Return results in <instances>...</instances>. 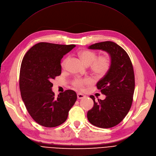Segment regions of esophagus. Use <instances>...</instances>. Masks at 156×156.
<instances>
[{
    "label": "esophagus",
    "instance_id": "obj_1",
    "mask_svg": "<svg viewBox=\"0 0 156 156\" xmlns=\"http://www.w3.org/2000/svg\"><path fill=\"white\" fill-rule=\"evenodd\" d=\"M85 95H84L82 93H77V98L78 99H83L84 98H85Z\"/></svg>",
    "mask_w": 156,
    "mask_h": 156
}]
</instances>
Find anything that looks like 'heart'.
<instances>
[{
  "mask_svg": "<svg viewBox=\"0 0 156 156\" xmlns=\"http://www.w3.org/2000/svg\"><path fill=\"white\" fill-rule=\"evenodd\" d=\"M80 56L86 65H91L93 72L98 77H103L109 71L111 66V59L108 55L98 56L94 51L85 50L80 53ZM69 60V57L65 58L61 65L62 68H65ZM93 83L91 77H76L72 81V85L80 90H84L85 86Z\"/></svg>",
  "mask_w": 156,
  "mask_h": 156,
  "instance_id": "obj_1",
  "label": "heart"
}]
</instances>
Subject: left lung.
Returning <instances> with one entry per match:
<instances>
[{
	"instance_id": "obj_1",
	"label": "left lung",
	"mask_w": 156,
	"mask_h": 156,
	"mask_svg": "<svg viewBox=\"0 0 156 156\" xmlns=\"http://www.w3.org/2000/svg\"><path fill=\"white\" fill-rule=\"evenodd\" d=\"M91 49H101L110 55L111 66L96 86L105 100L94 101L93 107L87 114L91 124L101 128H110L119 124L128 113L135 91V74L130 58L125 50L116 43L105 41L89 46Z\"/></svg>"
}]
</instances>
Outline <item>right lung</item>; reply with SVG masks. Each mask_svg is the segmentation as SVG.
Here are the masks:
<instances>
[{
  "label": "right lung",
  "instance_id": "1",
  "mask_svg": "<svg viewBox=\"0 0 156 156\" xmlns=\"http://www.w3.org/2000/svg\"><path fill=\"white\" fill-rule=\"evenodd\" d=\"M76 45L39 42L30 49L22 60L20 72L21 98L33 119L47 128L63 124L77 100L70 90L57 97L52 91V80L62 73L61 60Z\"/></svg>",
  "mask_w": 156,
  "mask_h": 156
}]
</instances>
